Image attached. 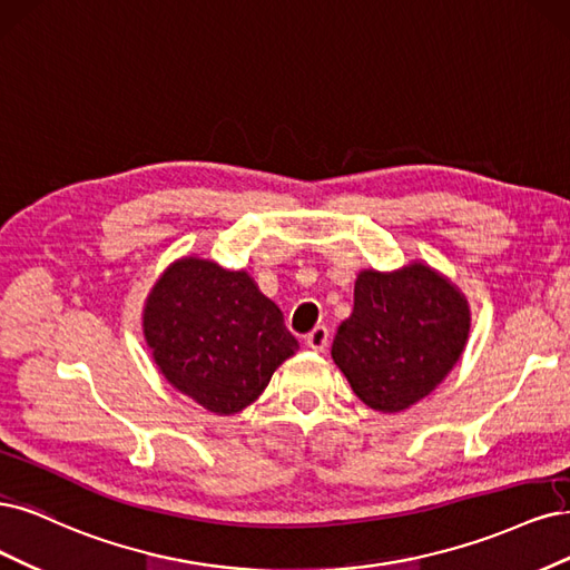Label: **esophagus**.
<instances>
[{
    "mask_svg": "<svg viewBox=\"0 0 570 570\" xmlns=\"http://www.w3.org/2000/svg\"><path fill=\"white\" fill-rule=\"evenodd\" d=\"M305 343H307V347H312V351H317V353H322L324 347H326V343H328V328L326 326H315L312 328V332L305 336Z\"/></svg>",
    "mask_w": 570,
    "mask_h": 570,
    "instance_id": "34e87169",
    "label": "esophagus"
}]
</instances>
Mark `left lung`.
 I'll list each match as a JSON object with an SVG mask.
<instances>
[{
    "instance_id": "1",
    "label": "left lung",
    "mask_w": 570,
    "mask_h": 570,
    "mask_svg": "<svg viewBox=\"0 0 570 570\" xmlns=\"http://www.w3.org/2000/svg\"><path fill=\"white\" fill-rule=\"evenodd\" d=\"M469 332L466 296L424 261L393 272L362 269L332 357L366 407L405 412L454 370Z\"/></svg>"
}]
</instances>
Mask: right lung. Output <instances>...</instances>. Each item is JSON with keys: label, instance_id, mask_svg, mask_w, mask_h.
Listing matches in <instances>:
<instances>
[{"label": "right lung", "instance_id": "right-lung-1", "mask_svg": "<svg viewBox=\"0 0 570 570\" xmlns=\"http://www.w3.org/2000/svg\"><path fill=\"white\" fill-rule=\"evenodd\" d=\"M141 332L165 381L219 416L258 400L298 351L279 305L246 269L198 255L163 269L144 301Z\"/></svg>", "mask_w": 570, "mask_h": 570}]
</instances>
